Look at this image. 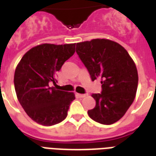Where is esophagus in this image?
I'll return each mask as SVG.
<instances>
[{
	"label": "esophagus",
	"instance_id": "34e87169",
	"mask_svg": "<svg viewBox=\"0 0 156 156\" xmlns=\"http://www.w3.org/2000/svg\"><path fill=\"white\" fill-rule=\"evenodd\" d=\"M77 96H78L79 98H84L87 96V94H77Z\"/></svg>",
	"mask_w": 156,
	"mask_h": 156
}]
</instances>
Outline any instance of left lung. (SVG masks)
Listing matches in <instances>:
<instances>
[{"label":"left lung","mask_w":156,"mask_h":156,"mask_svg":"<svg viewBox=\"0 0 156 156\" xmlns=\"http://www.w3.org/2000/svg\"><path fill=\"white\" fill-rule=\"evenodd\" d=\"M76 51L91 79H101L102 93L93 94L96 101L88 116L102 124L119 120L134 102L138 72L134 60L118 42L97 38L76 44Z\"/></svg>","instance_id":"left-lung-1"}]
</instances>
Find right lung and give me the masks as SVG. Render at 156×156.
Listing matches in <instances>:
<instances>
[{"instance_id":"add662e5","label":"right lung","mask_w":156,"mask_h":156,"mask_svg":"<svg viewBox=\"0 0 156 156\" xmlns=\"http://www.w3.org/2000/svg\"><path fill=\"white\" fill-rule=\"evenodd\" d=\"M75 44L42 43L31 48L16 66L14 85L16 97L27 115L44 126L65 119L74 93L49 87L55 83L56 73L65 62L74 54Z\"/></svg>"}]
</instances>
